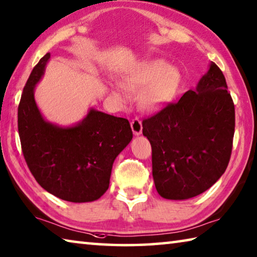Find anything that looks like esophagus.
<instances>
[{"mask_svg": "<svg viewBox=\"0 0 257 257\" xmlns=\"http://www.w3.org/2000/svg\"><path fill=\"white\" fill-rule=\"evenodd\" d=\"M130 124H132V129L135 135H141L142 132H143V123H142V120L139 118H134L132 120V122H130Z\"/></svg>", "mask_w": 257, "mask_h": 257, "instance_id": "esophagus-1", "label": "esophagus"}]
</instances>
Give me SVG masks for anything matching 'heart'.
<instances>
[{
    "label": "heart",
    "mask_w": 257,
    "mask_h": 257,
    "mask_svg": "<svg viewBox=\"0 0 257 257\" xmlns=\"http://www.w3.org/2000/svg\"><path fill=\"white\" fill-rule=\"evenodd\" d=\"M182 77L176 68L164 60H147L124 76V84L132 88H142L139 102L144 109L160 110L176 96ZM118 95H123L116 87Z\"/></svg>",
    "instance_id": "obj_1"
}]
</instances>
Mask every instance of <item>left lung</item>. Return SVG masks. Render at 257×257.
I'll return each instance as SVG.
<instances>
[{"label": "left lung", "mask_w": 257, "mask_h": 257, "mask_svg": "<svg viewBox=\"0 0 257 257\" xmlns=\"http://www.w3.org/2000/svg\"><path fill=\"white\" fill-rule=\"evenodd\" d=\"M234 133V102L221 69L211 63L197 90L143 120L158 194L184 200L211 188L229 163Z\"/></svg>", "instance_id": "obj_1"}]
</instances>
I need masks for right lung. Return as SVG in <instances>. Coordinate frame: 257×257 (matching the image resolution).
<instances>
[{"instance_id":"add662e5","label":"right lung","mask_w":257,"mask_h":257,"mask_svg":"<svg viewBox=\"0 0 257 257\" xmlns=\"http://www.w3.org/2000/svg\"><path fill=\"white\" fill-rule=\"evenodd\" d=\"M49 58L47 53L32 69L18 106L23 157L39 185L55 197L69 202L94 201L108 190L113 162L133 139V130L127 119L93 109L72 128L45 121L34 90Z\"/></svg>"}]
</instances>
